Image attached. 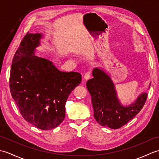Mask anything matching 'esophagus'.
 I'll return each mask as SVG.
<instances>
[{
    "label": "esophagus",
    "instance_id": "esophagus-1",
    "mask_svg": "<svg viewBox=\"0 0 159 159\" xmlns=\"http://www.w3.org/2000/svg\"><path fill=\"white\" fill-rule=\"evenodd\" d=\"M91 75H92V72H91V70H89V71H88V72H87L85 74V76H84V79H85V80L89 79V78L91 77Z\"/></svg>",
    "mask_w": 159,
    "mask_h": 159
}]
</instances>
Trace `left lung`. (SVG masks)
<instances>
[{
  "instance_id": "obj_1",
  "label": "left lung",
  "mask_w": 159,
  "mask_h": 159,
  "mask_svg": "<svg viewBox=\"0 0 159 159\" xmlns=\"http://www.w3.org/2000/svg\"><path fill=\"white\" fill-rule=\"evenodd\" d=\"M93 78L87 82L92 96L94 117L101 126L117 129L134 117L146 103L148 93L141 94L129 107H123L118 101L114 85L102 70L94 69Z\"/></svg>"
}]
</instances>
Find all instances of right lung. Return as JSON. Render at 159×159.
<instances>
[{"mask_svg":"<svg viewBox=\"0 0 159 159\" xmlns=\"http://www.w3.org/2000/svg\"><path fill=\"white\" fill-rule=\"evenodd\" d=\"M41 37L28 32L22 39L13 58L9 88L24 119L39 129L50 130L63 121L66 100L82 76L61 72L48 59L35 56Z\"/></svg>","mask_w":159,"mask_h":159,"instance_id":"add662e5","label":"right lung"}]
</instances>
